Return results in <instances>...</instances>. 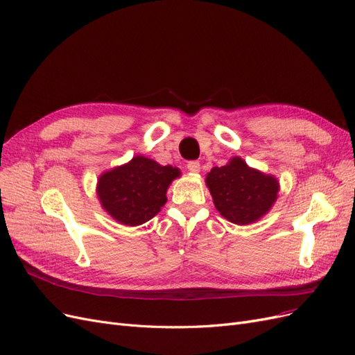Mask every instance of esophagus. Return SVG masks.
I'll return each mask as SVG.
<instances>
[{
	"mask_svg": "<svg viewBox=\"0 0 355 355\" xmlns=\"http://www.w3.org/2000/svg\"><path fill=\"white\" fill-rule=\"evenodd\" d=\"M187 169L190 171V173H199V171H200V162L199 161H190L187 164Z\"/></svg>",
	"mask_w": 355,
	"mask_h": 355,
	"instance_id": "esophagus-1",
	"label": "esophagus"
}]
</instances>
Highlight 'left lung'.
Returning a JSON list of instances; mask_svg holds the SVG:
<instances>
[{
    "label": "left lung",
    "instance_id": "left-lung-1",
    "mask_svg": "<svg viewBox=\"0 0 355 355\" xmlns=\"http://www.w3.org/2000/svg\"><path fill=\"white\" fill-rule=\"evenodd\" d=\"M207 184L216 211L240 225L254 223L267 214L279 191L276 178L250 169L240 157L212 168Z\"/></svg>",
    "mask_w": 355,
    "mask_h": 355
}]
</instances>
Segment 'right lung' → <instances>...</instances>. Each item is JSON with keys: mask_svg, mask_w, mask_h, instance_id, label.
Wrapping results in <instances>:
<instances>
[{"mask_svg": "<svg viewBox=\"0 0 355 355\" xmlns=\"http://www.w3.org/2000/svg\"><path fill=\"white\" fill-rule=\"evenodd\" d=\"M180 175L171 165L162 166L143 156L103 174L98 199L113 218L125 225H140L161 211L169 182Z\"/></svg>", "mask_w": 355, "mask_h": 355, "instance_id": "1", "label": "right lung"}]
</instances>
